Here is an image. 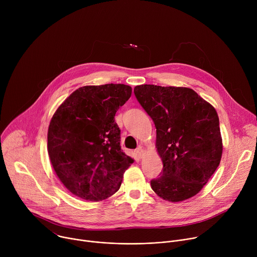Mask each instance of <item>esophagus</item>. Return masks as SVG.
I'll return each mask as SVG.
<instances>
[{
	"instance_id": "esophagus-1",
	"label": "esophagus",
	"mask_w": 257,
	"mask_h": 257,
	"mask_svg": "<svg viewBox=\"0 0 257 257\" xmlns=\"http://www.w3.org/2000/svg\"><path fill=\"white\" fill-rule=\"evenodd\" d=\"M135 153H136V156H137L139 159H142V158H143V156H144V152H143V150H142L141 146H139V148H137V149H136Z\"/></svg>"
}]
</instances>
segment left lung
Here are the masks:
<instances>
[{
    "label": "left lung",
    "instance_id": "obj_1",
    "mask_svg": "<svg viewBox=\"0 0 257 257\" xmlns=\"http://www.w3.org/2000/svg\"><path fill=\"white\" fill-rule=\"evenodd\" d=\"M134 93L157 128L164 168L151 186L170 202L196 195L219 165L223 140L215 108L188 87L137 85Z\"/></svg>",
    "mask_w": 257,
    "mask_h": 257
}]
</instances>
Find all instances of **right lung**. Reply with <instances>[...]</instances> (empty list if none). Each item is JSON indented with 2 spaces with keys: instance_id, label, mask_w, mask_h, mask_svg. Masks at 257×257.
Wrapping results in <instances>:
<instances>
[{
  "instance_id": "1",
  "label": "right lung",
  "mask_w": 257,
  "mask_h": 257,
  "mask_svg": "<svg viewBox=\"0 0 257 257\" xmlns=\"http://www.w3.org/2000/svg\"><path fill=\"white\" fill-rule=\"evenodd\" d=\"M131 93L125 84L82 86L53 115L49 157L62 184L75 196L101 201L119 190L133 159L121 151L115 115Z\"/></svg>"
}]
</instances>
